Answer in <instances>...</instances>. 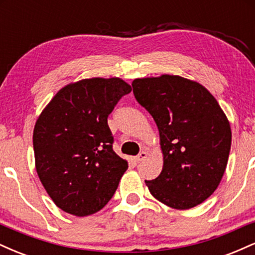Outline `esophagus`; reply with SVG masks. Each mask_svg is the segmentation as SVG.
<instances>
[{
  "instance_id": "obj_1",
  "label": "esophagus",
  "mask_w": 255,
  "mask_h": 255,
  "mask_svg": "<svg viewBox=\"0 0 255 255\" xmlns=\"http://www.w3.org/2000/svg\"><path fill=\"white\" fill-rule=\"evenodd\" d=\"M146 158H147V152H146V151H141V152H140V153L137 154V156L135 157V162H136V163L142 162V160L146 159Z\"/></svg>"
}]
</instances>
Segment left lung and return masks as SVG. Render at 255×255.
<instances>
[{
  "instance_id": "obj_1",
  "label": "left lung",
  "mask_w": 255,
  "mask_h": 255,
  "mask_svg": "<svg viewBox=\"0 0 255 255\" xmlns=\"http://www.w3.org/2000/svg\"><path fill=\"white\" fill-rule=\"evenodd\" d=\"M133 92L156 122L163 169L145 181L160 203L188 210L217 189L229 158L231 129L218 102L203 85L178 75L134 79Z\"/></svg>"
}]
</instances>
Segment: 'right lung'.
<instances>
[{"label":"right lung","mask_w":255,"mask_h":255,"mask_svg":"<svg viewBox=\"0 0 255 255\" xmlns=\"http://www.w3.org/2000/svg\"><path fill=\"white\" fill-rule=\"evenodd\" d=\"M131 91L120 78H91L62 87L33 129L36 170L55 205L85 217L102 210L128 163L113 150L108 116Z\"/></svg>","instance_id":"obj_1"}]
</instances>
